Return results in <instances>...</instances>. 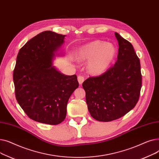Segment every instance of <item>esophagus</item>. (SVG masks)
Returning <instances> with one entry per match:
<instances>
[{"instance_id":"esophagus-1","label":"esophagus","mask_w":159,"mask_h":159,"mask_svg":"<svg viewBox=\"0 0 159 159\" xmlns=\"http://www.w3.org/2000/svg\"><path fill=\"white\" fill-rule=\"evenodd\" d=\"M77 79H78L79 83L80 84H82V82L84 81V77L82 76V75H79L78 77H77Z\"/></svg>"}]
</instances>
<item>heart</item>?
Here are the masks:
<instances>
[{
    "label": "heart",
    "mask_w": 159,
    "mask_h": 159,
    "mask_svg": "<svg viewBox=\"0 0 159 159\" xmlns=\"http://www.w3.org/2000/svg\"><path fill=\"white\" fill-rule=\"evenodd\" d=\"M115 55V48L104 42L95 40L80 48L78 60L88 62L87 70L93 75L104 73L109 68Z\"/></svg>",
    "instance_id": "1"
}]
</instances>
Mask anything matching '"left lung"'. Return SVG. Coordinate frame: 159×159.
Listing matches in <instances>:
<instances>
[{
	"instance_id": "left-lung-1",
	"label": "left lung",
	"mask_w": 159,
	"mask_h": 159,
	"mask_svg": "<svg viewBox=\"0 0 159 159\" xmlns=\"http://www.w3.org/2000/svg\"><path fill=\"white\" fill-rule=\"evenodd\" d=\"M119 43L117 61L104 73L82 84L91 116L98 121L118 119L134 107L142 87L140 60L132 44L115 33Z\"/></svg>"
}]
</instances>
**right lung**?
Returning <instances> with one entry per match:
<instances>
[{"label": "right lung", "mask_w": 159, "mask_h": 159, "mask_svg": "<svg viewBox=\"0 0 159 159\" xmlns=\"http://www.w3.org/2000/svg\"><path fill=\"white\" fill-rule=\"evenodd\" d=\"M65 35L42 32L20 48L13 71L15 97L29 117L50 125L66 118L67 104L79 84L76 75H65L52 65Z\"/></svg>", "instance_id": "obj_1"}]
</instances>
